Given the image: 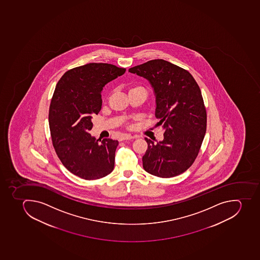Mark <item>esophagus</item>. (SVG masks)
Wrapping results in <instances>:
<instances>
[{"label": "esophagus", "mask_w": 260, "mask_h": 260, "mask_svg": "<svg viewBox=\"0 0 260 260\" xmlns=\"http://www.w3.org/2000/svg\"><path fill=\"white\" fill-rule=\"evenodd\" d=\"M135 138L133 136L130 135V134H123L120 138V141H124V140H130Z\"/></svg>", "instance_id": "1"}]
</instances>
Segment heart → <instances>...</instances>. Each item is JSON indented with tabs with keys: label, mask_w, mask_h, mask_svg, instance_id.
<instances>
[{
	"label": "heart",
	"mask_w": 260,
	"mask_h": 260,
	"mask_svg": "<svg viewBox=\"0 0 260 260\" xmlns=\"http://www.w3.org/2000/svg\"><path fill=\"white\" fill-rule=\"evenodd\" d=\"M130 93H142L146 95V89L142 85H134L129 90V94Z\"/></svg>",
	"instance_id": "obj_1"
}]
</instances>
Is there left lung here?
<instances>
[{
	"mask_svg": "<svg viewBox=\"0 0 260 260\" xmlns=\"http://www.w3.org/2000/svg\"><path fill=\"white\" fill-rule=\"evenodd\" d=\"M129 72L147 79L156 100L157 126L164 129V140L154 144L145 138L147 150L142 156L146 172L172 178L185 172L194 162L207 130V111L199 85L188 71L154 59Z\"/></svg>",
	"mask_w": 260,
	"mask_h": 260,
	"instance_id": "left-lung-1",
	"label": "left lung"
}]
</instances>
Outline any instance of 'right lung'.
<instances>
[{"mask_svg":"<svg viewBox=\"0 0 260 260\" xmlns=\"http://www.w3.org/2000/svg\"><path fill=\"white\" fill-rule=\"evenodd\" d=\"M125 71L113 64H85L65 72L56 85L48 113L52 142L62 165L81 179H101L114 170L118 141L99 142L89 132L92 116L101 111L103 87Z\"/></svg>","mask_w":260,"mask_h":260,"instance_id":"1","label":"right lung"}]
</instances>
